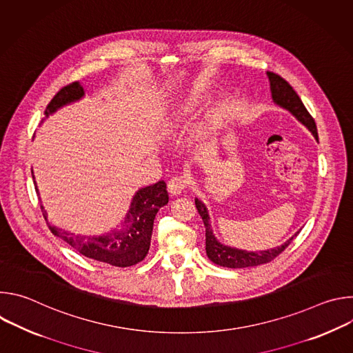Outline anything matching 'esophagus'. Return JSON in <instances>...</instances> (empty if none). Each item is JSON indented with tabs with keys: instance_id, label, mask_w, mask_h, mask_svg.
I'll use <instances>...</instances> for the list:
<instances>
[{
	"instance_id": "esophagus-1",
	"label": "esophagus",
	"mask_w": 353,
	"mask_h": 353,
	"mask_svg": "<svg viewBox=\"0 0 353 353\" xmlns=\"http://www.w3.org/2000/svg\"><path fill=\"white\" fill-rule=\"evenodd\" d=\"M188 185V177L185 176H173L168 181V190L172 195H179Z\"/></svg>"
}]
</instances>
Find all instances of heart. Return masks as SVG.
<instances>
[{
	"label": "heart",
	"mask_w": 353,
	"mask_h": 353,
	"mask_svg": "<svg viewBox=\"0 0 353 353\" xmlns=\"http://www.w3.org/2000/svg\"><path fill=\"white\" fill-rule=\"evenodd\" d=\"M196 99L194 96H187L185 99L180 100V102H177L173 108H172V112H170V119L172 120H177L183 116H185L187 113L192 112L194 108L196 106Z\"/></svg>",
	"instance_id": "obj_1"
}]
</instances>
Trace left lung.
<instances>
[{
    "label": "left lung",
    "instance_id": "8db88e82",
    "mask_svg": "<svg viewBox=\"0 0 353 353\" xmlns=\"http://www.w3.org/2000/svg\"><path fill=\"white\" fill-rule=\"evenodd\" d=\"M267 77L270 79V88H271V94L274 102L289 110L301 124L306 125L309 131L314 135L316 139H319L317 134V127L314 123V119L310 116L307 109L305 108L303 102H301L299 94L293 90V88L278 74L274 72H267ZM195 207L198 210V214L201 215L205 225V250H207V256L208 259L221 267H228V268H247V267H256L261 264H267L272 261L275 257H278L282 251L290 244V241L297 236L294 233L288 241H285L282 245L271 248V250H264L259 251V253H254V251H245V250H239L234 247L225 245L219 243L212 232L211 223H210V215L208 210L204 203H201L198 198H195Z\"/></svg>",
    "mask_w": 353,
    "mask_h": 353
}]
</instances>
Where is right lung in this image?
I'll return each mask as SVG.
<instances>
[{"instance_id":"add662e5","label":"right lung","mask_w":353,"mask_h":353,"mask_svg":"<svg viewBox=\"0 0 353 353\" xmlns=\"http://www.w3.org/2000/svg\"><path fill=\"white\" fill-rule=\"evenodd\" d=\"M83 94L85 90L79 82H72L64 86L52 99V102L47 105L44 110L46 117L53 114L65 105L77 102V100L83 97ZM168 203L169 194L165 181H158L152 185L138 190L125 215L124 229L102 236H82L60 229L47 221V214L43 207L41 210L52 233L67 241L82 256L96 261L108 263L114 267H131L141 263L146 257L150 245V237H152L154 219L158 211Z\"/></svg>"}]
</instances>
